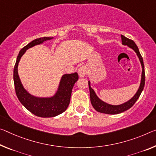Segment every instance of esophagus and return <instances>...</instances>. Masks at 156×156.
<instances>
[{
    "mask_svg": "<svg viewBox=\"0 0 156 156\" xmlns=\"http://www.w3.org/2000/svg\"><path fill=\"white\" fill-rule=\"evenodd\" d=\"M78 74L80 78H83L84 76H86V74H87V69H86V67L85 66H82L79 68Z\"/></svg>",
    "mask_w": 156,
    "mask_h": 156,
    "instance_id": "esophagus-1",
    "label": "esophagus"
}]
</instances>
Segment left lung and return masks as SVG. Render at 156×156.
<instances>
[{
    "mask_svg": "<svg viewBox=\"0 0 156 156\" xmlns=\"http://www.w3.org/2000/svg\"><path fill=\"white\" fill-rule=\"evenodd\" d=\"M121 37H122V41L123 45H127L129 47H130V48H132L133 50L135 51V53H137L138 58L140 59L141 65H142V79H141L140 88L138 89V90L137 91V93L135 94V95L133 96L131 99L127 101L126 103H123V104L119 105H112L108 104V103L103 102V101L99 99V98L97 97V96L96 95L94 91L91 88L90 82H89V88H90V101H91V105H92L96 111H98V112H101V113L108 114V115H117V114L122 113L126 110L130 109V108L135 104V103L137 101L138 98H139L145 85V72H144V62H143V58L140 53L139 49H138L137 45H136L135 43L132 40V39H130L127 37H126L123 35H121Z\"/></svg>",
    "mask_w": 156,
    "mask_h": 156,
    "instance_id": "left-lung-1",
    "label": "left lung"
}]
</instances>
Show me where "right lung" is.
<instances>
[{
    "label": "right lung",
    "mask_w": 156,
    "mask_h": 156,
    "mask_svg": "<svg viewBox=\"0 0 156 156\" xmlns=\"http://www.w3.org/2000/svg\"><path fill=\"white\" fill-rule=\"evenodd\" d=\"M51 39V37H47L36 39L24 46L19 51L14 68L13 78L17 97L21 104L27 110L34 115L40 117H53L65 112L70 103L71 91L74 84L78 80V74L77 73L65 74L62 77L58 91L55 95L51 98L34 97L30 94L23 88L17 71L18 64L21 56L25 53L27 49Z\"/></svg>",
    "instance_id": "obj_1"
}]
</instances>
